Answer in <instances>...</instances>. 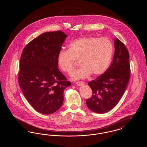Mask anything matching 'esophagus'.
Returning a JSON list of instances; mask_svg holds the SVG:
<instances>
[{"mask_svg":"<svg viewBox=\"0 0 147 147\" xmlns=\"http://www.w3.org/2000/svg\"><path fill=\"white\" fill-rule=\"evenodd\" d=\"M76 84L78 86H81L82 85H84V82H77Z\"/></svg>","mask_w":147,"mask_h":147,"instance_id":"obj_1","label":"esophagus"}]
</instances>
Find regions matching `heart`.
I'll use <instances>...</instances> for the list:
<instances>
[{"instance_id": "1", "label": "heart", "mask_w": 147, "mask_h": 147, "mask_svg": "<svg viewBox=\"0 0 147 147\" xmlns=\"http://www.w3.org/2000/svg\"><path fill=\"white\" fill-rule=\"evenodd\" d=\"M113 52L112 42L107 38L84 37L71 42L68 50L60 51L57 63L62 70L70 74L74 69L76 59L79 60L80 66L73 73V80L84 79L91 74L98 77L109 68Z\"/></svg>"}]
</instances>
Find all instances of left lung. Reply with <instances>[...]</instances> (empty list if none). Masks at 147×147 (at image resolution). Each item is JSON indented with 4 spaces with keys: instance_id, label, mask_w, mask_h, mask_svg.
I'll use <instances>...</instances> for the list:
<instances>
[{
    "instance_id": "obj_1",
    "label": "left lung",
    "mask_w": 147,
    "mask_h": 147,
    "mask_svg": "<svg viewBox=\"0 0 147 147\" xmlns=\"http://www.w3.org/2000/svg\"><path fill=\"white\" fill-rule=\"evenodd\" d=\"M112 62L104 74L89 82L92 95L87 99L88 107L93 112L103 113L117 104L126 91L130 76L129 53L118 38L114 40Z\"/></svg>"
}]
</instances>
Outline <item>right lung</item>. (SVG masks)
Returning a JSON list of instances; mask_svg holds the SVG:
<instances>
[{
    "label": "right lung",
    "mask_w": 147,
    "mask_h": 147,
    "mask_svg": "<svg viewBox=\"0 0 147 147\" xmlns=\"http://www.w3.org/2000/svg\"><path fill=\"white\" fill-rule=\"evenodd\" d=\"M67 37L61 31L43 33L29 42L21 55L20 89L28 103L43 114L54 113L62 106L64 91L71 85L57 63Z\"/></svg>",
    "instance_id": "add662e5"
}]
</instances>
